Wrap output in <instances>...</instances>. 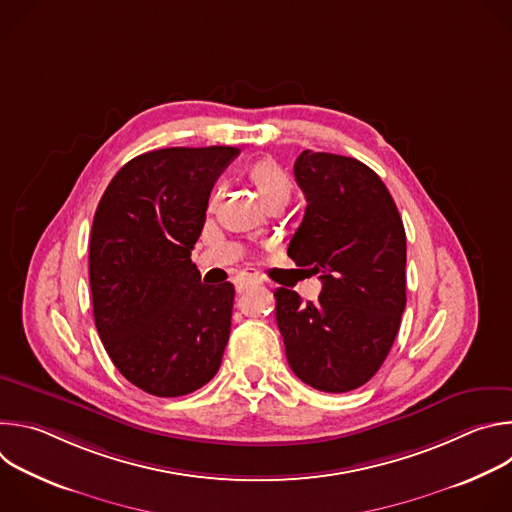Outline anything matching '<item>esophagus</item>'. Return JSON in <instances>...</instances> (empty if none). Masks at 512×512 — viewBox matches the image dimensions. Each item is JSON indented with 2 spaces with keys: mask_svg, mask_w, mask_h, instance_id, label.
Segmentation results:
<instances>
[{
  "mask_svg": "<svg viewBox=\"0 0 512 512\" xmlns=\"http://www.w3.org/2000/svg\"><path fill=\"white\" fill-rule=\"evenodd\" d=\"M257 285H261V279L257 275H243L237 281V291H239V294H243V291H247L251 287H257Z\"/></svg>",
  "mask_w": 512,
  "mask_h": 512,
  "instance_id": "1",
  "label": "esophagus"
}]
</instances>
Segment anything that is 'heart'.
<instances>
[{
	"label": "heart",
	"instance_id": "obj_1",
	"mask_svg": "<svg viewBox=\"0 0 512 512\" xmlns=\"http://www.w3.org/2000/svg\"><path fill=\"white\" fill-rule=\"evenodd\" d=\"M247 178L267 206L273 202H287L291 196V180L287 172L271 158L251 164Z\"/></svg>",
	"mask_w": 512,
	"mask_h": 512
}]
</instances>
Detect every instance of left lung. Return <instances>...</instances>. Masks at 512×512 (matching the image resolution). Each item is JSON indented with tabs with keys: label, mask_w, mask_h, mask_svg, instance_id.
<instances>
[{
	"label": "left lung",
	"mask_w": 512,
	"mask_h": 512,
	"mask_svg": "<svg viewBox=\"0 0 512 512\" xmlns=\"http://www.w3.org/2000/svg\"><path fill=\"white\" fill-rule=\"evenodd\" d=\"M306 214L287 255L320 273L316 302L275 291V318L291 371L324 393L375 377L405 310V229L383 180L362 162L306 150L294 164Z\"/></svg>",
	"instance_id": "obj_1"
}]
</instances>
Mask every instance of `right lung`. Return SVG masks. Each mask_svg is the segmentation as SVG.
Listing matches in <instances>:
<instances>
[{"mask_svg": "<svg viewBox=\"0 0 512 512\" xmlns=\"http://www.w3.org/2000/svg\"><path fill=\"white\" fill-rule=\"evenodd\" d=\"M239 148H166L127 162L91 229L95 326L117 371L156 397H182L221 367L235 285H206L190 253L208 196Z\"/></svg>", "mask_w": 512, "mask_h": 512, "instance_id": "1", "label": "right lung"}]
</instances>
